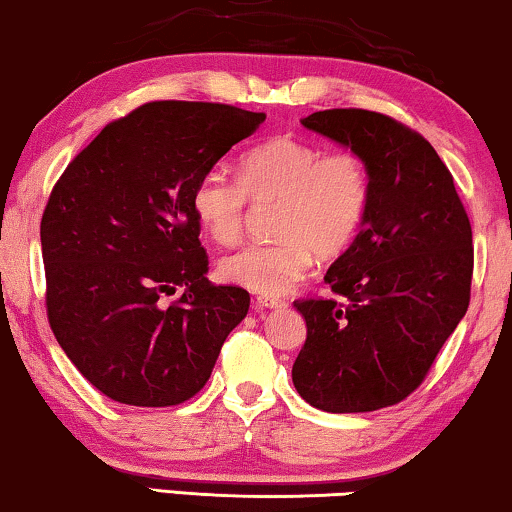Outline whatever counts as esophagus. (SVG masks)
<instances>
[{"instance_id":"34e87169","label":"esophagus","mask_w":512,"mask_h":512,"mask_svg":"<svg viewBox=\"0 0 512 512\" xmlns=\"http://www.w3.org/2000/svg\"><path fill=\"white\" fill-rule=\"evenodd\" d=\"M256 307L258 310H272V307H284V300H279L275 296H258Z\"/></svg>"}]
</instances>
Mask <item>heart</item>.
I'll use <instances>...</instances> for the list:
<instances>
[{
	"label": "heart",
	"instance_id": "1",
	"mask_svg": "<svg viewBox=\"0 0 512 512\" xmlns=\"http://www.w3.org/2000/svg\"><path fill=\"white\" fill-rule=\"evenodd\" d=\"M370 167L356 149H331L296 135L265 139L244 153L240 179L221 170L202 174L193 212L219 244L240 240L249 198L277 202L272 242H256L223 258V279L279 296L310 272L317 254L340 256L354 242L370 205Z\"/></svg>",
	"mask_w": 512,
	"mask_h": 512
}]
</instances>
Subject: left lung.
<instances>
[{
	"instance_id": "left-lung-1",
	"label": "left lung",
	"mask_w": 512,
	"mask_h": 512,
	"mask_svg": "<svg viewBox=\"0 0 512 512\" xmlns=\"http://www.w3.org/2000/svg\"><path fill=\"white\" fill-rule=\"evenodd\" d=\"M307 130L356 149L370 167L366 221L328 268L333 298L296 300L307 338L293 384L314 408L373 412L408 398L468 310L471 221L450 170L391 116L326 109Z\"/></svg>"
}]
</instances>
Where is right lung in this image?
<instances>
[{
  "label": "right lung",
  "mask_w": 512,
  "mask_h": 512,
  "mask_svg": "<svg viewBox=\"0 0 512 512\" xmlns=\"http://www.w3.org/2000/svg\"><path fill=\"white\" fill-rule=\"evenodd\" d=\"M263 121L230 104L146 102L53 186L41 216L48 324L104 396L139 408L188 401L247 317V291L205 277L193 191Z\"/></svg>",
  "instance_id": "1"
}]
</instances>
